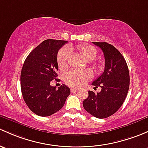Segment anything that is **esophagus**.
I'll return each instance as SVG.
<instances>
[{
	"instance_id": "esophagus-1",
	"label": "esophagus",
	"mask_w": 148,
	"mask_h": 148,
	"mask_svg": "<svg viewBox=\"0 0 148 148\" xmlns=\"http://www.w3.org/2000/svg\"><path fill=\"white\" fill-rule=\"evenodd\" d=\"M78 88H71V92L73 93V92H76V91H78Z\"/></svg>"
}]
</instances>
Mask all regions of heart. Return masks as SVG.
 <instances>
[{"mask_svg":"<svg viewBox=\"0 0 148 148\" xmlns=\"http://www.w3.org/2000/svg\"><path fill=\"white\" fill-rule=\"evenodd\" d=\"M73 49V48H71ZM78 53L89 62L93 61L97 55V50L94 47L87 45H78L74 47ZM71 54V50L68 47H63L59 51L57 54V64L62 71L66 69ZM92 77L91 72L86 70L72 69L66 72L64 76L65 83L71 87H81L88 82Z\"/></svg>","mask_w":148,"mask_h":148,"instance_id":"heart-1","label":"heart"}]
</instances>
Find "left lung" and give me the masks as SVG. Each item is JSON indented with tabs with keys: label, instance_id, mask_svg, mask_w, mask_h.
I'll return each mask as SVG.
<instances>
[{
	"label": "left lung",
	"instance_id": "left-lung-1",
	"mask_svg": "<svg viewBox=\"0 0 148 148\" xmlns=\"http://www.w3.org/2000/svg\"><path fill=\"white\" fill-rule=\"evenodd\" d=\"M92 42L103 52L105 69L92 83L95 88L100 86L101 90L96 94L88 91L83 106L94 117L106 119L114 114L123 103L130 86V75L125 59L115 47L105 42Z\"/></svg>",
	"mask_w": 148,
	"mask_h": 148
}]
</instances>
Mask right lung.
<instances>
[{"instance_id":"add662e5","label":"right lung","mask_w":148,"mask_h":148,"mask_svg":"<svg viewBox=\"0 0 148 148\" xmlns=\"http://www.w3.org/2000/svg\"><path fill=\"white\" fill-rule=\"evenodd\" d=\"M66 43L64 40H45L28 54L23 64L22 94L28 108L37 116L45 117L60 111L70 94L65 84L58 89L50 85V82L57 79V53Z\"/></svg>"}]
</instances>
